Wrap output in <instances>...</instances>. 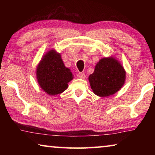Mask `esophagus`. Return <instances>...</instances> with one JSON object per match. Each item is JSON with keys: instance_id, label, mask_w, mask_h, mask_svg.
<instances>
[{"instance_id": "esophagus-1", "label": "esophagus", "mask_w": 155, "mask_h": 155, "mask_svg": "<svg viewBox=\"0 0 155 155\" xmlns=\"http://www.w3.org/2000/svg\"><path fill=\"white\" fill-rule=\"evenodd\" d=\"M77 77L79 78H85V74H84L83 72H79V73H78Z\"/></svg>"}]
</instances>
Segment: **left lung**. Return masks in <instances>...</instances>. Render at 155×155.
Masks as SVG:
<instances>
[{
    "label": "left lung",
    "instance_id": "left-lung-1",
    "mask_svg": "<svg viewBox=\"0 0 155 155\" xmlns=\"http://www.w3.org/2000/svg\"><path fill=\"white\" fill-rule=\"evenodd\" d=\"M126 72L121 64L113 57L102 59L89 77L94 93L106 97L117 92L124 85Z\"/></svg>",
    "mask_w": 155,
    "mask_h": 155
}]
</instances>
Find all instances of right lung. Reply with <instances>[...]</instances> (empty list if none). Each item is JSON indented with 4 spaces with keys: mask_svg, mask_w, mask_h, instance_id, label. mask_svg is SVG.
<instances>
[{
    "mask_svg": "<svg viewBox=\"0 0 155 155\" xmlns=\"http://www.w3.org/2000/svg\"><path fill=\"white\" fill-rule=\"evenodd\" d=\"M72 78V72L64 65L60 54L54 50L47 52L37 68L39 85L49 95L62 93Z\"/></svg>",
    "mask_w": 155,
    "mask_h": 155,
    "instance_id": "right-lung-1",
    "label": "right lung"
}]
</instances>
